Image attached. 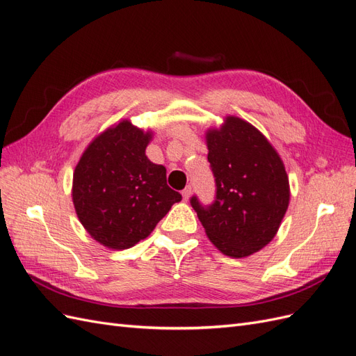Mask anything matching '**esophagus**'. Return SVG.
Wrapping results in <instances>:
<instances>
[{
  "label": "esophagus",
  "instance_id": "obj_1",
  "mask_svg": "<svg viewBox=\"0 0 356 356\" xmlns=\"http://www.w3.org/2000/svg\"><path fill=\"white\" fill-rule=\"evenodd\" d=\"M190 196H191V187L188 186V187H186L184 190H182V199L187 202L190 199Z\"/></svg>",
  "mask_w": 356,
  "mask_h": 356
}]
</instances>
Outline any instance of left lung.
<instances>
[{
	"instance_id": "obj_1",
	"label": "left lung",
	"mask_w": 356,
	"mask_h": 356,
	"mask_svg": "<svg viewBox=\"0 0 356 356\" xmlns=\"http://www.w3.org/2000/svg\"><path fill=\"white\" fill-rule=\"evenodd\" d=\"M208 161L215 178V200L193 209L209 241L233 258L248 257L270 242L289 203L285 166L266 136L239 117H225L207 132Z\"/></svg>"
}]
</instances>
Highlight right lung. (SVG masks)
Segmentation results:
<instances>
[{"mask_svg":"<svg viewBox=\"0 0 356 356\" xmlns=\"http://www.w3.org/2000/svg\"><path fill=\"white\" fill-rule=\"evenodd\" d=\"M152 136L123 120L96 136L75 166L77 217L96 242L111 250L145 239L182 199L166 184V168L145 156Z\"/></svg>","mask_w":356,"mask_h":356,"instance_id":"right-lung-1","label":"right lung"}]
</instances>
